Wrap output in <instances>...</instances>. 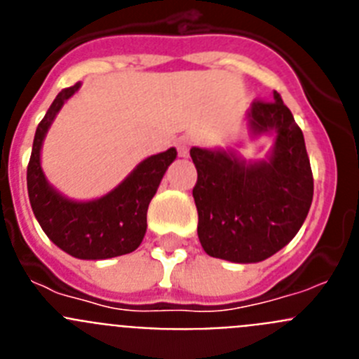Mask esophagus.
<instances>
[{
  "label": "esophagus",
  "mask_w": 359,
  "mask_h": 359,
  "mask_svg": "<svg viewBox=\"0 0 359 359\" xmlns=\"http://www.w3.org/2000/svg\"><path fill=\"white\" fill-rule=\"evenodd\" d=\"M190 145H192V142H190L189 138H180V140L176 142V149H177V152H180V156L182 158L189 156Z\"/></svg>",
  "instance_id": "1"
}]
</instances>
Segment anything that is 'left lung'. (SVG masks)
<instances>
[{
	"mask_svg": "<svg viewBox=\"0 0 359 359\" xmlns=\"http://www.w3.org/2000/svg\"><path fill=\"white\" fill-rule=\"evenodd\" d=\"M253 136L275 133L268 160L246 163L233 151L190 149L198 169L192 196L198 237L210 257L261 262L297 236L313 201V172L302 129L273 91L271 102L248 111Z\"/></svg>",
	"mask_w": 359,
	"mask_h": 359,
	"instance_id": "obj_1",
	"label": "left lung"
}]
</instances>
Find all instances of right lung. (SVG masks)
<instances>
[{"instance_id": "right-lung-1", "label": "right lung", "mask_w": 359, "mask_h": 359, "mask_svg": "<svg viewBox=\"0 0 359 359\" xmlns=\"http://www.w3.org/2000/svg\"><path fill=\"white\" fill-rule=\"evenodd\" d=\"M81 88L77 82L57 95L37 126L27 170L28 198L41 228L55 246L84 261H100L135 252L147 230V208L161 177L176 160V149L145 158L116 189L91 201H75L57 192L41 167V147L62 104Z\"/></svg>"}]
</instances>
